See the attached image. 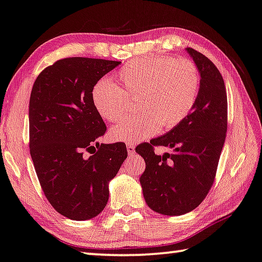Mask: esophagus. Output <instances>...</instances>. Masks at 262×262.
<instances>
[{"label": "esophagus", "instance_id": "34e87169", "mask_svg": "<svg viewBox=\"0 0 262 262\" xmlns=\"http://www.w3.org/2000/svg\"><path fill=\"white\" fill-rule=\"evenodd\" d=\"M127 151L129 155H133L135 151V146L134 143H127Z\"/></svg>", "mask_w": 262, "mask_h": 262}]
</instances>
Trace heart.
<instances>
[{
	"instance_id": "1",
	"label": "heart",
	"mask_w": 262,
	"mask_h": 262,
	"mask_svg": "<svg viewBox=\"0 0 262 262\" xmlns=\"http://www.w3.org/2000/svg\"><path fill=\"white\" fill-rule=\"evenodd\" d=\"M123 89L108 79L93 85L91 97L101 118L116 122L129 111L130 100L138 97L139 113L111 129L119 142L140 141L160 128L171 129L180 124L196 102L201 77L189 58L169 56L132 60L118 72Z\"/></svg>"
}]
</instances>
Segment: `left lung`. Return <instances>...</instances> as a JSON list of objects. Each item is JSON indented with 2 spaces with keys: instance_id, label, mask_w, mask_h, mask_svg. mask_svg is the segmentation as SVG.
Returning a JSON list of instances; mask_svg holds the SVG:
<instances>
[{
  "instance_id": "1",
  "label": "left lung",
  "mask_w": 262,
  "mask_h": 262,
  "mask_svg": "<svg viewBox=\"0 0 262 262\" xmlns=\"http://www.w3.org/2000/svg\"><path fill=\"white\" fill-rule=\"evenodd\" d=\"M201 76L195 106L167 134L139 144L146 169L140 178L144 201L163 215H182L204 201L215 179L227 132V94L215 64L193 48H186ZM168 146L173 154L156 156L154 147Z\"/></svg>"
}]
</instances>
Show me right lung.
Segmentation results:
<instances>
[{
  "instance_id": "add662e5",
  "label": "right lung",
  "mask_w": 262,
  "mask_h": 262,
  "mask_svg": "<svg viewBox=\"0 0 262 262\" xmlns=\"http://www.w3.org/2000/svg\"><path fill=\"white\" fill-rule=\"evenodd\" d=\"M120 63L62 58L42 70L31 89L29 148L35 170L50 205L72 220L102 212L108 183L128 155L122 142H97L107 127L91 97L95 82Z\"/></svg>"
}]
</instances>
